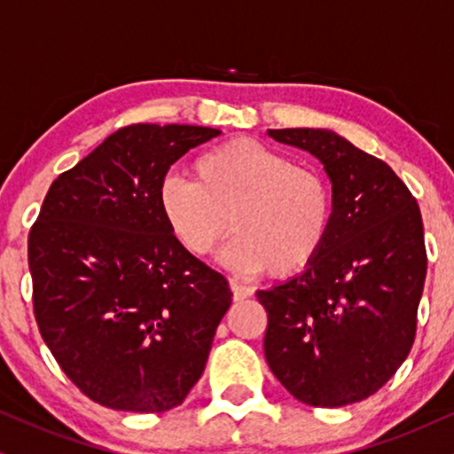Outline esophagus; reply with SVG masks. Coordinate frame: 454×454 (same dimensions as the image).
<instances>
[{
  "label": "esophagus",
  "mask_w": 454,
  "mask_h": 454,
  "mask_svg": "<svg viewBox=\"0 0 454 454\" xmlns=\"http://www.w3.org/2000/svg\"><path fill=\"white\" fill-rule=\"evenodd\" d=\"M231 289H232V295H234V301H243L247 297L254 295V289H251L249 285L240 283L237 278H231Z\"/></svg>",
  "instance_id": "1"
}]
</instances>
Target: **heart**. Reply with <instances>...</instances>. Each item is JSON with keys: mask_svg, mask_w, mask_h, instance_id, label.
<instances>
[{"mask_svg": "<svg viewBox=\"0 0 454 454\" xmlns=\"http://www.w3.org/2000/svg\"><path fill=\"white\" fill-rule=\"evenodd\" d=\"M194 180L159 184V209L171 234L207 255L234 228L222 260L239 272H300L323 249L331 228V188L318 169L254 137H232L200 153Z\"/></svg>", "mask_w": 454, "mask_h": 454, "instance_id": "b5f03b06", "label": "heart"}]
</instances>
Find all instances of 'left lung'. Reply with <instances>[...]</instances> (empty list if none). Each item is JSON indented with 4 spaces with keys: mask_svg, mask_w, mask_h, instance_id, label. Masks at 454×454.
Wrapping results in <instances>:
<instances>
[{
    "mask_svg": "<svg viewBox=\"0 0 454 454\" xmlns=\"http://www.w3.org/2000/svg\"><path fill=\"white\" fill-rule=\"evenodd\" d=\"M317 157L331 180V228L294 278L257 291L270 371L294 398L337 409L369 398L409 356L427 255L421 211L387 163L331 129H268Z\"/></svg>",
    "mask_w": 454,
    "mask_h": 454,
    "instance_id": "left-lung-1",
    "label": "left lung"
}]
</instances>
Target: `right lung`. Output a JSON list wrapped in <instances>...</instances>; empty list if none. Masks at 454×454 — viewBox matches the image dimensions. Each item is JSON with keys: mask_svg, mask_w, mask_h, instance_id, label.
<instances>
[{"mask_svg": "<svg viewBox=\"0 0 454 454\" xmlns=\"http://www.w3.org/2000/svg\"><path fill=\"white\" fill-rule=\"evenodd\" d=\"M220 134L176 123L117 129L51 182L28 234L45 346L108 409L163 412L184 403L231 308L228 280L188 254L157 199L171 165Z\"/></svg>", "mask_w": 454, "mask_h": 454, "instance_id": "obj_1", "label": "right lung"}]
</instances>
